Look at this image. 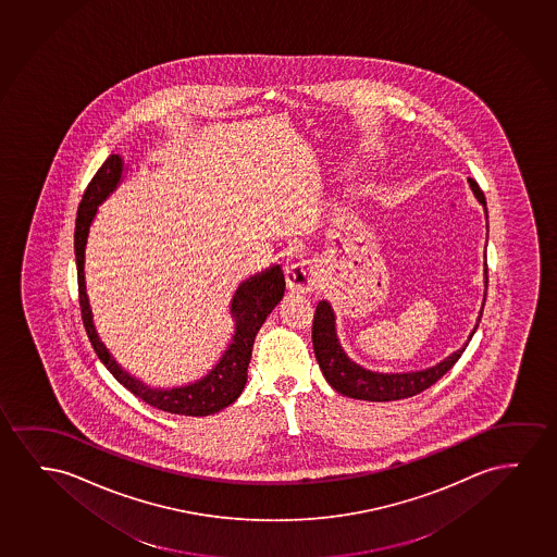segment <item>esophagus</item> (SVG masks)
I'll list each match as a JSON object with an SVG mask.
<instances>
[{
	"label": "esophagus",
	"instance_id": "34e87169",
	"mask_svg": "<svg viewBox=\"0 0 557 557\" xmlns=\"http://www.w3.org/2000/svg\"><path fill=\"white\" fill-rule=\"evenodd\" d=\"M319 283V276H317V269L313 263L309 261H299V263H292L286 269V284H288V290L292 292H311L317 288Z\"/></svg>",
	"mask_w": 557,
	"mask_h": 557
}]
</instances>
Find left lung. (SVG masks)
<instances>
[{"mask_svg": "<svg viewBox=\"0 0 557 557\" xmlns=\"http://www.w3.org/2000/svg\"><path fill=\"white\" fill-rule=\"evenodd\" d=\"M473 195L479 200V205L485 208L486 200L483 190L479 188L478 183L468 180ZM486 269H485V286H486ZM485 306V304H483ZM483 314V307L479 313L478 324L470 334V339L475 330H478L479 321ZM453 352L445 361H441L430 369L418 370V372H403V374H382V372H372V370L362 369L361 364L352 362L337 339L336 334V314L326 299L319 301L313 319V349L317 362L321 367L322 374L337 393H342L345 397L361 400H399L414 397L423 389H428L430 385L435 384L440 377L445 376L448 370L455 367V362L462 357L463 349Z\"/></svg>", "mask_w": 557, "mask_h": 557, "instance_id": "left-lung-1", "label": "left lung"}]
</instances>
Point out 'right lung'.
Here are the masks:
<instances>
[{
    "mask_svg": "<svg viewBox=\"0 0 557 557\" xmlns=\"http://www.w3.org/2000/svg\"><path fill=\"white\" fill-rule=\"evenodd\" d=\"M122 172H124V160L117 154H110L104 160V164L99 168V172L95 173L91 183L87 185L86 193L79 202L78 218H76L74 253H76V267H78L79 309H82V321L86 326L87 337L110 374L150 407L164 410L170 414H215L228 405H233L243 393L246 377H248L253 339L258 336L261 324L284 296L286 281H284L283 269L281 265L269 267L265 271L244 281L236 288L231 301L235 334L228 344L227 351L223 352L220 362L205 377L196 380L195 384L181 385L172 389H154L150 385L143 384L141 380L129 376L126 370L114 361V357L110 355L95 330L94 313L89 307L86 276H84L87 235L97 213V206L101 205L102 200L117 187V183L122 180Z\"/></svg>",
    "mask_w": 557,
    "mask_h": 557,
    "instance_id": "obj_1",
    "label": "right lung"
}]
</instances>
